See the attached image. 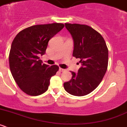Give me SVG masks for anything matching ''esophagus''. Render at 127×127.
<instances>
[{"label":"esophagus","mask_w":127,"mask_h":127,"mask_svg":"<svg viewBox=\"0 0 127 127\" xmlns=\"http://www.w3.org/2000/svg\"><path fill=\"white\" fill-rule=\"evenodd\" d=\"M59 70H60V72H65V69H62V68H60V69H59Z\"/></svg>","instance_id":"esophagus-1"}]
</instances>
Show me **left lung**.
I'll return each mask as SVG.
<instances>
[{"mask_svg": "<svg viewBox=\"0 0 127 127\" xmlns=\"http://www.w3.org/2000/svg\"><path fill=\"white\" fill-rule=\"evenodd\" d=\"M74 39L73 57L79 58L82 67L71 72L70 81L64 83L66 92L75 96L88 95L99 85L108 65V49L104 38L86 25L65 23Z\"/></svg>", "mask_w": 127, "mask_h": 127, "instance_id": "left-lung-1", "label": "left lung"}]
</instances>
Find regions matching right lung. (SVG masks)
I'll return each instance as SVG.
<instances>
[{
    "instance_id": "add662e5",
    "label": "right lung",
    "mask_w": 127,
    "mask_h": 127,
    "mask_svg": "<svg viewBox=\"0 0 127 127\" xmlns=\"http://www.w3.org/2000/svg\"><path fill=\"white\" fill-rule=\"evenodd\" d=\"M64 27L63 23L37 25L23 29L11 44L9 67L14 81L23 92L37 96L47 91L50 78L59 69L42 64L39 56L46 53L50 39Z\"/></svg>"
}]
</instances>
